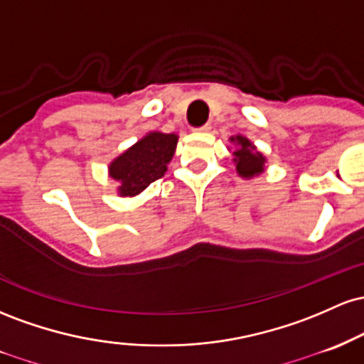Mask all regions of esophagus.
Wrapping results in <instances>:
<instances>
[{"label":"esophagus","instance_id":"34e87169","mask_svg":"<svg viewBox=\"0 0 364 364\" xmlns=\"http://www.w3.org/2000/svg\"><path fill=\"white\" fill-rule=\"evenodd\" d=\"M210 129H211L210 124H204V125H201V127H198L194 130H198V132H210Z\"/></svg>","mask_w":364,"mask_h":364}]
</instances>
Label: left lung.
Listing matches in <instances>:
<instances>
[{
	"label": "left lung",
	"instance_id": "1",
	"mask_svg": "<svg viewBox=\"0 0 364 364\" xmlns=\"http://www.w3.org/2000/svg\"><path fill=\"white\" fill-rule=\"evenodd\" d=\"M232 142H235L237 148L234 151V161L237 166V171L242 177H255L263 171V165H264V158L263 154H259L256 151L252 142H249L246 137L242 136H235L230 139Z\"/></svg>",
	"mask_w": 364,
	"mask_h": 364
}]
</instances>
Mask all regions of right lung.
<instances>
[{
	"mask_svg": "<svg viewBox=\"0 0 364 364\" xmlns=\"http://www.w3.org/2000/svg\"><path fill=\"white\" fill-rule=\"evenodd\" d=\"M177 146L175 134L151 132L109 165L112 178L120 182L122 196H136L165 175Z\"/></svg>",
	"mask_w": 364,
	"mask_h": 364,
	"instance_id": "right-lung-1",
	"label": "right lung"
}]
</instances>
